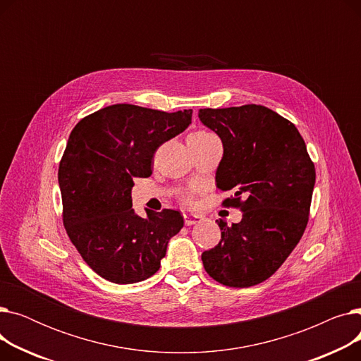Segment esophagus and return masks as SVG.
Masks as SVG:
<instances>
[{
    "mask_svg": "<svg viewBox=\"0 0 361 361\" xmlns=\"http://www.w3.org/2000/svg\"><path fill=\"white\" fill-rule=\"evenodd\" d=\"M202 221L200 215H192V214H184V222L185 225H193Z\"/></svg>",
    "mask_w": 361,
    "mask_h": 361,
    "instance_id": "esophagus-1",
    "label": "esophagus"
}]
</instances>
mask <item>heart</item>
<instances>
[{
    "mask_svg": "<svg viewBox=\"0 0 361 361\" xmlns=\"http://www.w3.org/2000/svg\"><path fill=\"white\" fill-rule=\"evenodd\" d=\"M209 137H215V136L212 135V133L204 131V130H197L188 136V139H209Z\"/></svg>",
    "mask_w": 361,
    "mask_h": 361,
    "instance_id": "obj_1",
    "label": "heart"
}]
</instances>
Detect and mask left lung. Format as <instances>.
Returning a JSON list of instances; mask_svg holds the SVG:
<instances>
[{
    "label": "left lung",
    "mask_w": 361,
    "mask_h": 361,
    "mask_svg": "<svg viewBox=\"0 0 361 361\" xmlns=\"http://www.w3.org/2000/svg\"><path fill=\"white\" fill-rule=\"evenodd\" d=\"M199 118L224 146L215 180L221 190L234 192L224 204L243 212L238 224L218 222L221 241L202 253L204 271L226 287L257 286L306 230L314 165L297 127L267 106L204 108Z\"/></svg>",
    "instance_id": "1"
}]
</instances>
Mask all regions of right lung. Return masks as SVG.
I'll use <instances>...</instances> for the list:
<instances>
[{
	"instance_id": "1",
	"label": "right lung",
	"mask_w": 361,
	"mask_h": 361,
	"mask_svg": "<svg viewBox=\"0 0 361 361\" xmlns=\"http://www.w3.org/2000/svg\"><path fill=\"white\" fill-rule=\"evenodd\" d=\"M192 109L116 104L80 120L59 168L66 231L89 267L114 283L154 275L184 225L178 211L136 215L133 178L152 174L155 150L192 124Z\"/></svg>"
}]
</instances>
